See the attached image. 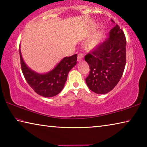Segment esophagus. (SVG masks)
<instances>
[{
  "mask_svg": "<svg viewBox=\"0 0 147 147\" xmlns=\"http://www.w3.org/2000/svg\"><path fill=\"white\" fill-rule=\"evenodd\" d=\"M84 59V55L82 53H80L78 54V61H82Z\"/></svg>",
  "mask_w": 147,
  "mask_h": 147,
  "instance_id": "obj_1",
  "label": "esophagus"
}]
</instances>
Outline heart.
I'll return each instance as SVG.
<instances>
[{
    "label": "heart",
    "instance_id": "1",
    "mask_svg": "<svg viewBox=\"0 0 147 147\" xmlns=\"http://www.w3.org/2000/svg\"><path fill=\"white\" fill-rule=\"evenodd\" d=\"M103 36L104 35L102 34V32H100V33H98L95 36V38L88 43V49L89 50H92L96 48V47H97L99 45L102 43V41Z\"/></svg>",
    "mask_w": 147,
    "mask_h": 147
}]
</instances>
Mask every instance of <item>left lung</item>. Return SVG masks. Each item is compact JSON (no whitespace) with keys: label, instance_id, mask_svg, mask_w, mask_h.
Listing matches in <instances>:
<instances>
[{"label":"left lung","instance_id":"left-lung-1","mask_svg":"<svg viewBox=\"0 0 147 147\" xmlns=\"http://www.w3.org/2000/svg\"><path fill=\"white\" fill-rule=\"evenodd\" d=\"M126 46L124 32L115 24L109 32V38L85 56L90 68L86 82L92 91L106 94L117 86L125 67Z\"/></svg>","mask_w":147,"mask_h":147}]
</instances>
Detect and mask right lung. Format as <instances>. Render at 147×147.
<instances>
[{"label":"right lung","instance_id":"right-lung-1","mask_svg":"<svg viewBox=\"0 0 147 147\" xmlns=\"http://www.w3.org/2000/svg\"><path fill=\"white\" fill-rule=\"evenodd\" d=\"M21 69L28 85L36 93L45 97H52L60 93L67 78L68 73L76 64L77 54L65 57L55 68L45 74H39L28 68L24 62L19 48Z\"/></svg>","mask_w":147,"mask_h":147}]
</instances>
